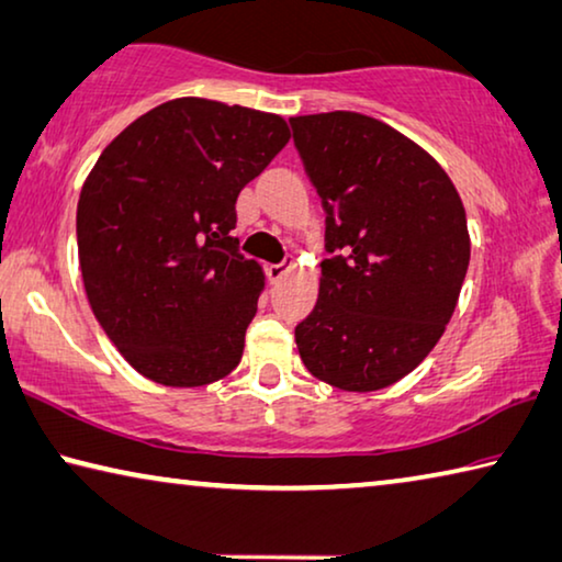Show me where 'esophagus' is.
I'll return each instance as SVG.
<instances>
[{
	"label": "esophagus",
	"instance_id": "obj_1",
	"mask_svg": "<svg viewBox=\"0 0 562 562\" xmlns=\"http://www.w3.org/2000/svg\"><path fill=\"white\" fill-rule=\"evenodd\" d=\"M290 262H274V265H267V278H270L272 282H278V280H282L284 274H288V270H290Z\"/></svg>",
	"mask_w": 562,
	"mask_h": 562
}]
</instances>
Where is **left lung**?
<instances>
[{"instance_id":"left-lung-1","label":"left lung","mask_w":562,"mask_h":562,"mask_svg":"<svg viewBox=\"0 0 562 562\" xmlns=\"http://www.w3.org/2000/svg\"><path fill=\"white\" fill-rule=\"evenodd\" d=\"M325 210L319 297L295 327L305 368L347 393L393 385L456 313L470 265L465 207L445 169L358 112L292 117Z\"/></svg>"}]
</instances>
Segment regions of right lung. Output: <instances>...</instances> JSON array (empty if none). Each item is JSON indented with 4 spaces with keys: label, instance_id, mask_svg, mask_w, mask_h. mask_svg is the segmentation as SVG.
I'll return each mask as SVG.
<instances>
[{
    "label": "right lung",
    "instance_id": "1",
    "mask_svg": "<svg viewBox=\"0 0 562 562\" xmlns=\"http://www.w3.org/2000/svg\"><path fill=\"white\" fill-rule=\"evenodd\" d=\"M288 142L278 114L184 97L97 159L77 204L79 267L97 323L139 375L200 387L243 360L265 278L229 237L235 204Z\"/></svg>",
    "mask_w": 562,
    "mask_h": 562
}]
</instances>
